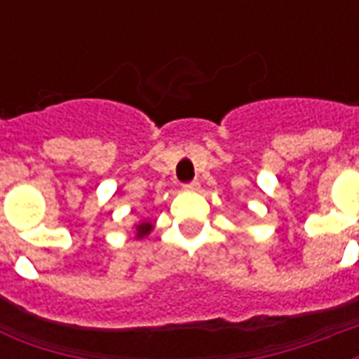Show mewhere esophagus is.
Segmentation results:
<instances>
[{
	"instance_id": "esophagus-1",
	"label": "esophagus",
	"mask_w": 359,
	"mask_h": 359,
	"mask_svg": "<svg viewBox=\"0 0 359 359\" xmlns=\"http://www.w3.org/2000/svg\"><path fill=\"white\" fill-rule=\"evenodd\" d=\"M199 180H191V182H186L184 186H182V188H184L186 191H196V190H199Z\"/></svg>"
}]
</instances>
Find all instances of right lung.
Instances as JSON below:
<instances>
[{
    "instance_id": "1",
    "label": "right lung",
    "mask_w": 359,
    "mask_h": 359,
    "mask_svg": "<svg viewBox=\"0 0 359 359\" xmlns=\"http://www.w3.org/2000/svg\"><path fill=\"white\" fill-rule=\"evenodd\" d=\"M151 229H152L151 224H140L137 227H135V236H137V238H143V236L151 233Z\"/></svg>"
}]
</instances>
